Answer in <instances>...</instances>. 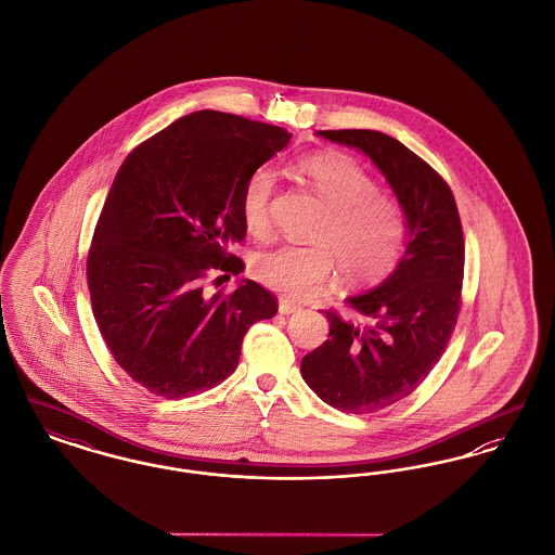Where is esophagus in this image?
<instances>
[{
	"label": "esophagus",
	"mask_w": 555,
	"mask_h": 555,
	"mask_svg": "<svg viewBox=\"0 0 555 555\" xmlns=\"http://www.w3.org/2000/svg\"><path fill=\"white\" fill-rule=\"evenodd\" d=\"M296 311H300V305L292 302L291 298H280V313L282 315H292Z\"/></svg>",
	"instance_id": "esophagus-1"
}]
</instances>
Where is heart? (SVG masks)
Returning a JSON list of instances; mask_svg holds the SVG:
<instances>
[{"mask_svg": "<svg viewBox=\"0 0 555 555\" xmlns=\"http://www.w3.org/2000/svg\"><path fill=\"white\" fill-rule=\"evenodd\" d=\"M296 171L327 205L313 244H282L253 257V273L271 291L292 298L313 296L336 267L350 282L372 284L392 271L405 244V219L399 206L378 194V183L354 158L325 152L302 158ZM278 177L259 167L244 183L240 212L248 234L271 230L269 208Z\"/></svg>", "mask_w": 555, "mask_h": 555, "instance_id": "1", "label": "heart"}]
</instances>
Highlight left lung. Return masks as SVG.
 <instances>
[{
	"label": "left lung",
	"mask_w": 555,
	"mask_h": 555,
	"mask_svg": "<svg viewBox=\"0 0 555 555\" xmlns=\"http://www.w3.org/2000/svg\"><path fill=\"white\" fill-rule=\"evenodd\" d=\"M318 135L370 156L405 215L408 244L392 273L347 298L354 318L323 311L327 340L300 361L302 379L321 401L374 413L409 397L451 338L462 305V221L447 181L399 140L372 129Z\"/></svg>",
	"instance_id": "left-lung-1"
}]
</instances>
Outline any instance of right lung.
<instances>
[{
    "label": "right lung",
    "mask_w": 555,
    "mask_h": 555,
    "mask_svg": "<svg viewBox=\"0 0 555 555\" xmlns=\"http://www.w3.org/2000/svg\"><path fill=\"white\" fill-rule=\"evenodd\" d=\"M291 138L284 127L198 111L120 165L91 240L88 286L106 347L150 392L183 399L221 384L248 327L278 313L257 282L212 294L206 278L244 271L230 253L246 235L244 183Z\"/></svg>",
    "instance_id": "add662e5"
}]
</instances>
